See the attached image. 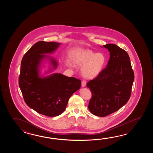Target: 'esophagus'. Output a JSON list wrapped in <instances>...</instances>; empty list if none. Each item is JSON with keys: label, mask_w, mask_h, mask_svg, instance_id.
<instances>
[{"label": "esophagus", "mask_w": 153, "mask_h": 153, "mask_svg": "<svg viewBox=\"0 0 153 153\" xmlns=\"http://www.w3.org/2000/svg\"><path fill=\"white\" fill-rule=\"evenodd\" d=\"M86 85V81L85 80H82V82H81V86L82 87H85Z\"/></svg>", "instance_id": "34e87169"}]
</instances>
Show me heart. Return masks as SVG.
I'll use <instances>...</instances> for the list:
<instances>
[{"mask_svg":"<svg viewBox=\"0 0 153 153\" xmlns=\"http://www.w3.org/2000/svg\"><path fill=\"white\" fill-rule=\"evenodd\" d=\"M106 62L105 56L101 52L95 53L91 50L78 52L74 59V64L81 66V73L85 78H96L102 71Z\"/></svg>","mask_w":153,"mask_h":153,"instance_id":"1","label":"heart"}]
</instances>
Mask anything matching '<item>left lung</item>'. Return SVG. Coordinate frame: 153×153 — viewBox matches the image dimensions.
<instances>
[{
	"mask_svg": "<svg viewBox=\"0 0 153 153\" xmlns=\"http://www.w3.org/2000/svg\"><path fill=\"white\" fill-rule=\"evenodd\" d=\"M103 46L110 52L107 67L86 85L92 93L88 108L92 114L101 117L113 113L127 103L134 79L126 51L113 44Z\"/></svg>",
	"mask_w": 153,
	"mask_h": 153,
	"instance_id": "1",
	"label": "left lung"
}]
</instances>
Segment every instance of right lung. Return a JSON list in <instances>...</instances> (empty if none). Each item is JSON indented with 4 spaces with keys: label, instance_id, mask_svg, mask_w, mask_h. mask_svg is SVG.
I'll return each mask as SVG.
<instances>
[{
    "label": "right lung",
    "instance_id": "obj_1",
    "mask_svg": "<svg viewBox=\"0 0 153 153\" xmlns=\"http://www.w3.org/2000/svg\"><path fill=\"white\" fill-rule=\"evenodd\" d=\"M60 45L56 42L40 41L32 46L21 61L19 84L27 105L39 114L53 117L62 114L69 98L81 87V81L55 73L42 78L39 68L43 59H50L53 68L57 63L44 55L55 51Z\"/></svg>",
    "mask_w": 153,
    "mask_h": 153
}]
</instances>
